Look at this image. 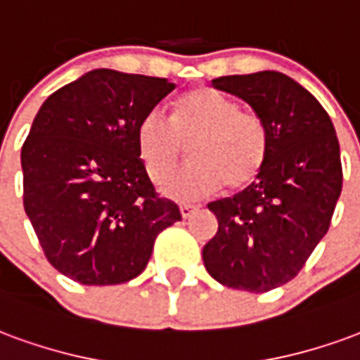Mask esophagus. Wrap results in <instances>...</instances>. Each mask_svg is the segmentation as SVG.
<instances>
[{
	"label": "esophagus",
	"instance_id": "34e87169",
	"mask_svg": "<svg viewBox=\"0 0 360 360\" xmlns=\"http://www.w3.org/2000/svg\"><path fill=\"white\" fill-rule=\"evenodd\" d=\"M179 210H181V216H183V218H191V216H193V214H195L198 208H196V206H193V204H181Z\"/></svg>",
	"mask_w": 360,
	"mask_h": 360
}]
</instances>
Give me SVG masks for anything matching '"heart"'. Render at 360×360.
I'll use <instances>...</instances> for the list:
<instances>
[{
    "instance_id": "obj_1",
    "label": "heart",
    "mask_w": 360,
    "mask_h": 360,
    "mask_svg": "<svg viewBox=\"0 0 360 360\" xmlns=\"http://www.w3.org/2000/svg\"><path fill=\"white\" fill-rule=\"evenodd\" d=\"M188 144L191 164L165 181L164 195L200 198L226 183L241 188L257 179L270 150L264 119L214 89H195L175 102L172 121L160 110L148 111L136 125V150L154 183L179 164Z\"/></svg>"
}]
</instances>
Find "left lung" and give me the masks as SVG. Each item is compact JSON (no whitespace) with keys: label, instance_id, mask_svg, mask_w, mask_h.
<instances>
[{"label":"left lung","instance_id":"left-lung-1","mask_svg":"<svg viewBox=\"0 0 360 360\" xmlns=\"http://www.w3.org/2000/svg\"><path fill=\"white\" fill-rule=\"evenodd\" d=\"M212 86L264 119L270 150L249 187L208 204L218 233L204 245V266L221 285L264 293L301 271L330 227L343 183L340 142L320 102L287 75H229Z\"/></svg>","mask_w":360,"mask_h":360}]
</instances>
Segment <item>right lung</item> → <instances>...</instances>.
Here are the masks:
<instances>
[{
	"instance_id": "right-lung-1",
	"label": "right lung",
	"mask_w": 360,
	"mask_h": 360,
	"mask_svg": "<svg viewBox=\"0 0 360 360\" xmlns=\"http://www.w3.org/2000/svg\"><path fill=\"white\" fill-rule=\"evenodd\" d=\"M175 89L167 79L94 69L48 96L20 150L22 202L50 264L82 285L136 278L181 219L158 196L136 125Z\"/></svg>"
}]
</instances>
